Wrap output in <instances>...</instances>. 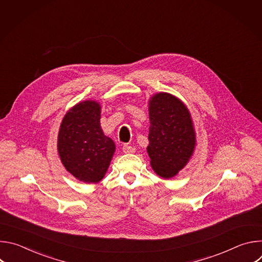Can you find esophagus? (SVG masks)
Masks as SVG:
<instances>
[{"mask_svg": "<svg viewBox=\"0 0 262 262\" xmlns=\"http://www.w3.org/2000/svg\"><path fill=\"white\" fill-rule=\"evenodd\" d=\"M122 150H123L124 154H134L136 149H135V147H133L128 144H124L123 147H122Z\"/></svg>", "mask_w": 262, "mask_h": 262, "instance_id": "esophagus-1", "label": "esophagus"}]
</instances>
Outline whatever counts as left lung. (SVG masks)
I'll return each instance as SVG.
<instances>
[{
  "label": "left lung",
  "instance_id": "left-lung-1",
  "mask_svg": "<svg viewBox=\"0 0 262 262\" xmlns=\"http://www.w3.org/2000/svg\"><path fill=\"white\" fill-rule=\"evenodd\" d=\"M149 145L147 152L156 173L171 178L190 160L195 132L185 105L168 93L156 94L149 102Z\"/></svg>",
  "mask_w": 262,
  "mask_h": 262
}]
</instances>
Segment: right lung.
<instances>
[{"label": "right lung", "mask_w": 262, "mask_h": 262, "mask_svg": "<svg viewBox=\"0 0 262 262\" xmlns=\"http://www.w3.org/2000/svg\"><path fill=\"white\" fill-rule=\"evenodd\" d=\"M58 151L66 170L84 182H98L108 168L115 144L100 127V106L83 101L65 115L58 136Z\"/></svg>", "instance_id": "add662e5"}]
</instances>
